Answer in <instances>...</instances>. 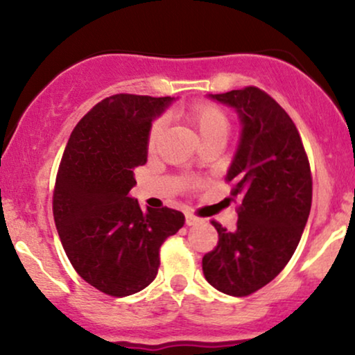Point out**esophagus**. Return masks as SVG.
Masks as SVG:
<instances>
[{"mask_svg":"<svg viewBox=\"0 0 355 355\" xmlns=\"http://www.w3.org/2000/svg\"><path fill=\"white\" fill-rule=\"evenodd\" d=\"M197 222H200V218L195 217V215H191V214H187V217H185L187 225H195Z\"/></svg>","mask_w":355,"mask_h":355,"instance_id":"obj_1","label":"esophagus"}]
</instances>
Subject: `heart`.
Wrapping results in <instances>:
<instances>
[{
  "label": "heart",
  "instance_id": "1",
  "mask_svg": "<svg viewBox=\"0 0 355 355\" xmlns=\"http://www.w3.org/2000/svg\"><path fill=\"white\" fill-rule=\"evenodd\" d=\"M185 118L189 123L197 130L202 144H225L227 137L230 133V118L223 112L218 105L209 103V101H198L193 103L185 112ZM166 120L165 118H157L150 125L148 137H146V146L150 152L157 148L158 141L165 132Z\"/></svg>",
  "mask_w": 355,
  "mask_h": 355
}]
</instances>
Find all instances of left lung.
<instances>
[{
    "label": "left lung",
    "instance_id": "obj_1",
    "mask_svg": "<svg viewBox=\"0 0 355 355\" xmlns=\"http://www.w3.org/2000/svg\"><path fill=\"white\" fill-rule=\"evenodd\" d=\"M237 110L242 137L225 182L237 200V229L217 220L218 243L203 255L207 282L245 297L282 272L294 255L312 205V173L299 130L287 112L257 87L211 95Z\"/></svg>",
    "mask_w": 355,
    "mask_h": 355
}]
</instances>
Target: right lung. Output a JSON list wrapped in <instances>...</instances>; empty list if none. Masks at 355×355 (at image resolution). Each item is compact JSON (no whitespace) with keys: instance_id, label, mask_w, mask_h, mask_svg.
<instances>
[{"instance_id":"obj_1","label":"right lung","mask_w":355,"mask_h":355,"mask_svg":"<svg viewBox=\"0 0 355 355\" xmlns=\"http://www.w3.org/2000/svg\"><path fill=\"white\" fill-rule=\"evenodd\" d=\"M170 96L118 93L71 132L53 190V217L73 268L112 297L140 292L160 267V247L185 223L182 211L141 210L128 195L146 164V137Z\"/></svg>"}]
</instances>
